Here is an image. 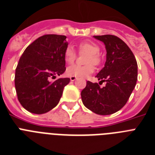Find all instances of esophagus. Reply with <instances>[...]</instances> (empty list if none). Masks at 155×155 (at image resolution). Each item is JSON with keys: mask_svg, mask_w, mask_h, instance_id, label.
I'll return each mask as SVG.
<instances>
[{"mask_svg": "<svg viewBox=\"0 0 155 155\" xmlns=\"http://www.w3.org/2000/svg\"><path fill=\"white\" fill-rule=\"evenodd\" d=\"M75 80H76V77H75V76H71V77H70V80H71V81H75Z\"/></svg>", "mask_w": 155, "mask_h": 155, "instance_id": "esophagus-1", "label": "esophagus"}]
</instances>
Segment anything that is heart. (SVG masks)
<instances>
[{
	"label": "heart",
	"mask_w": 155,
	"mask_h": 155,
	"mask_svg": "<svg viewBox=\"0 0 155 155\" xmlns=\"http://www.w3.org/2000/svg\"><path fill=\"white\" fill-rule=\"evenodd\" d=\"M79 49H80V53L89 54L86 60V63L88 64L84 66L77 65V64L69 66L66 70V74L68 76L84 78L91 75L94 71V68L92 64L95 65L99 64L101 61V58L98 55L100 53V48L97 44L94 43L92 41H84L79 44ZM76 56H77L76 52L71 45H68L66 47L64 53V58L66 63L69 64L73 63L76 58Z\"/></svg>",
	"instance_id": "obj_1"
}]
</instances>
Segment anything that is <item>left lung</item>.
Masks as SVG:
<instances>
[{
	"label": "left lung",
	"mask_w": 155,
	"mask_h": 155,
	"mask_svg": "<svg viewBox=\"0 0 155 155\" xmlns=\"http://www.w3.org/2000/svg\"><path fill=\"white\" fill-rule=\"evenodd\" d=\"M106 45L105 66L96 77L97 83L87 82L81 92L83 103L88 110L99 115H110L120 110L128 102L136 87L138 75L137 62L127 44L115 35L94 36Z\"/></svg>",
	"instance_id": "8db88e82"
}]
</instances>
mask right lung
<instances>
[{"label": "right lung", "mask_w": 155, "mask_h": 155, "mask_svg": "<svg viewBox=\"0 0 155 155\" xmlns=\"http://www.w3.org/2000/svg\"><path fill=\"white\" fill-rule=\"evenodd\" d=\"M66 36L45 35L26 48L15 69V87L19 102L32 114H45L55 107L69 78H50L66 70L64 53Z\"/></svg>", "instance_id": "right-lung-1"}]
</instances>
